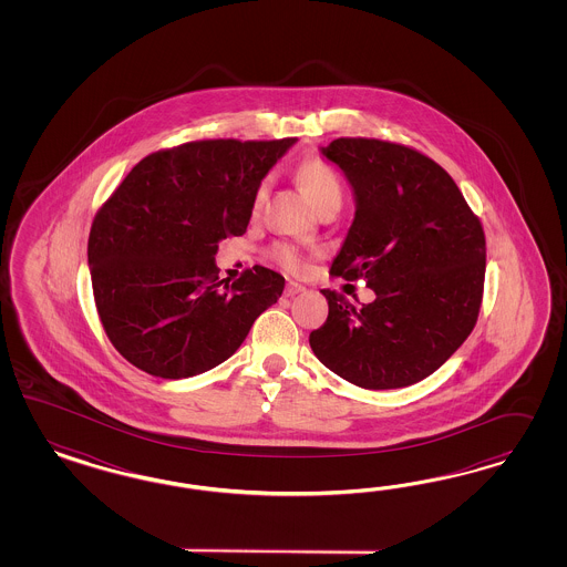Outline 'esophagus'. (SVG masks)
Segmentation results:
<instances>
[{"label":"esophagus","mask_w":567,"mask_h":567,"mask_svg":"<svg viewBox=\"0 0 567 567\" xmlns=\"http://www.w3.org/2000/svg\"><path fill=\"white\" fill-rule=\"evenodd\" d=\"M306 291V287L303 285H299V282H287V287H285V295L287 297H295V295H299V292Z\"/></svg>","instance_id":"1"}]
</instances>
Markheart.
<instances>
[{"instance_id":"b5f03b06","label":"heart","mask_w":567,"mask_h":567,"mask_svg":"<svg viewBox=\"0 0 567 567\" xmlns=\"http://www.w3.org/2000/svg\"><path fill=\"white\" fill-rule=\"evenodd\" d=\"M297 181L318 212L322 207L343 202V183H341L337 171L322 159L311 157V159L301 162L297 168ZM266 190H268V183L264 181V183H259L256 195H254V206L259 207V204L264 202ZM272 258L287 270L301 268V256L291 245H276L272 249Z\"/></svg>"}]
</instances>
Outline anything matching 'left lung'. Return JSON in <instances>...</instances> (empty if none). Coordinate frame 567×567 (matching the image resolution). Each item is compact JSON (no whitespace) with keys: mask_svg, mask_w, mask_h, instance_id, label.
<instances>
[{"mask_svg":"<svg viewBox=\"0 0 567 567\" xmlns=\"http://www.w3.org/2000/svg\"><path fill=\"white\" fill-rule=\"evenodd\" d=\"M320 154L355 197V218L330 275L368 278L377 299L341 292L309 334L316 358L361 389L410 386L445 363L478 320L486 268L481 220L426 155L378 138H334Z\"/></svg>","mask_w":567,"mask_h":567,"instance_id":"1","label":"left lung"}]
</instances>
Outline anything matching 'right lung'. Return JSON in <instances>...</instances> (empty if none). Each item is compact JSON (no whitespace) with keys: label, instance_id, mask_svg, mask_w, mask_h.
Wrapping results in <instances>:
<instances>
[{"label":"right lung","instance_id":"add662e5","mask_svg":"<svg viewBox=\"0 0 567 567\" xmlns=\"http://www.w3.org/2000/svg\"><path fill=\"white\" fill-rule=\"evenodd\" d=\"M295 145L193 141L147 155L97 212L89 235L93 297L107 339L152 377L204 374L228 360L285 278L256 266L233 285L214 256L240 237L264 176Z\"/></svg>","mask_w":567,"mask_h":567}]
</instances>
